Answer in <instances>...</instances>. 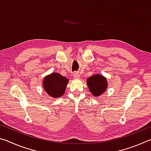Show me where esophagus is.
<instances>
[{
    "label": "esophagus",
    "instance_id": "obj_1",
    "mask_svg": "<svg viewBox=\"0 0 151 151\" xmlns=\"http://www.w3.org/2000/svg\"><path fill=\"white\" fill-rule=\"evenodd\" d=\"M73 76H74V77H75V78H79V76H80V75H79L78 73H77V72H75V73H74Z\"/></svg>",
    "mask_w": 151,
    "mask_h": 151
}]
</instances>
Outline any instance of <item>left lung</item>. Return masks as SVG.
Segmentation results:
<instances>
[{
	"label": "left lung",
	"mask_w": 151,
	"mask_h": 151,
	"mask_svg": "<svg viewBox=\"0 0 151 151\" xmlns=\"http://www.w3.org/2000/svg\"><path fill=\"white\" fill-rule=\"evenodd\" d=\"M89 91L94 96H98L105 91L107 87L106 79L102 75H95L86 81Z\"/></svg>",
	"instance_id": "obj_1"
}]
</instances>
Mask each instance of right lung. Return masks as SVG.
Segmentation results:
<instances>
[{
    "mask_svg": "<svg viewBox=\"0 0 151 151\" xmlns=\"http://www.w3.org/2000/svg\"><path fill=\"white\" fill-rule=\"evenodd\" d=\"M68 83V79L65 76L58 73H52L45 78L43 87L50 96L57 98L65 93Z\"/></svg>",
    "mask_w": 151,
    "mask_h": 151,
    "instance_id": "obj_1",
    "label": "right lung"
}]
</instances>
